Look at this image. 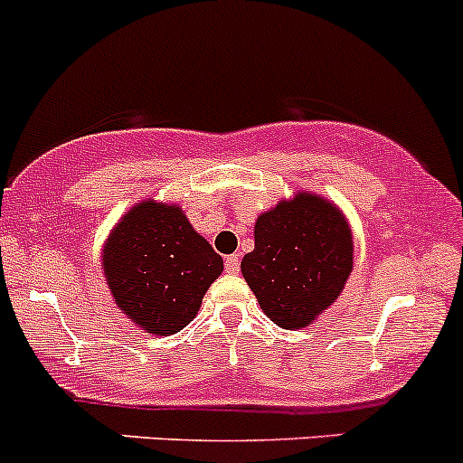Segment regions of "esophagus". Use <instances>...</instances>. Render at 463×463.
<instances>
[{
  "label": "esophagus",
  "instance_id": "obj_1",
  "mask_svg": "<svg viewBox=\"0 0 463 463\" xmlns=\"http://www.w3.org/2000/svg\"><path fill=\"white\" fill-rule=\"evenodd\" d=\"M225 271L227 274H238V271H241V256L238 254L225 256Z\"/></svg>",
  "mask_w": 463,
  "mask_h": 463
}]
</instances>
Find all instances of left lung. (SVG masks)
Returning <instances> with one entry per match:
<instances>
[{"instance_id": "obj_1", "label": "left lung", "mask_w": 463, "mask_h": 463, "mask_svg": "<svg viewBox=\"0 0 463 463\" xmlns=\"http://www.w3.org/2000/svg\"><path fill=\"white\" fill-rule=\"evenodd\" d=\"M254 251L241 271L276 326H309L341 294L352 271V233L323 198L298 194L259 216Z\"/></svg>"}]
</instances>
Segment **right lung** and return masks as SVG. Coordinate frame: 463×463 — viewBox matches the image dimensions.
<instances>
[{
  "mask_svg": "<svg viewBox=\"0 0 463 463\" xmlns=\"http://www.w3.org/2000/svg\"><path fill=\"white\" fill-rule=\"evenodd\" d=\"M104 274L122 312L151 335L169 336L198 314L222 259L194 232L180 207L145 200L118 222Z\"/></svg>",
  "mask_w": 463,
  "mask_h": 463,
  "instance_id": "add662e5",
  "label": "right lung"
}]
</instances>
